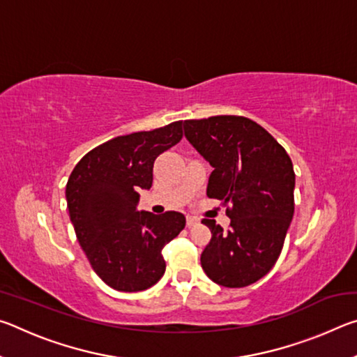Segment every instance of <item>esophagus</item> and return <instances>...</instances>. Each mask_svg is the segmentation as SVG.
Returning <instances> with one entry per match:
<instances>
[{"instance_id": "1", "label": "esophagus", "mask_w": 357, "mask_h": 357, "mask_svg": "<svg viewBox=\"0 0 357 357\" xmlns=\"http://www.w3.org/2000/svg\"><path fill=\"white\" fill-rule=\"evenodd\" d=\"M197 223H198V219H197V217H193V215H187V227L192 228V227H195Z\"/></svg>"}]
</instances>
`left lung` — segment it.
Returning a JSON list of instances; mask_svg holds the SVG:
<instances>
[{
  "instance_id": "obj_1",
  "label": "left lung",
  "mask_w": 357,
  "mask_h": 357,
  "mask_svg": "<svg viewBox=\"0 0 357 357\" xmlns=\"http://www.w3.org/2000/svg\"><path fill=\"white\" fill-rule=\"evenodd\" d=\"M184 134L214 168L206 195L229 204L231 219L227 231L202 220L213 234L202 268L217 285L255 283L273 269L293 219V162L268 130L244 116L187 119Z\"/></svg>"
}]
</instances>
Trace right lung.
<instances>
[{"instance_id":"obj_1","label":"right lung","mask_w":357,"mask_h":357,"mask_svg":"<svg viewBox=\"0 0 357 357\" xmlns=\"http://www.w3.org/2000/svg\"><path fill=\"white\" fill-rule=\"evenodd\" d=\"M183 138V121L149 132H134L89 151L72 170L66 200L78 243L91 268L108 287L135 293L165 273L162 249L185 227L168 211H138V190L151 189L157 155Z\"/></svg>"}]
</instances>
